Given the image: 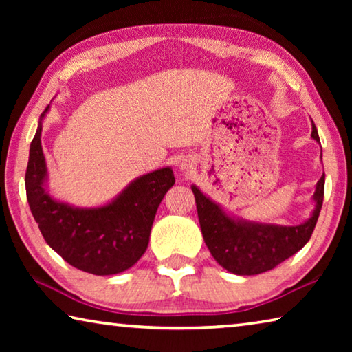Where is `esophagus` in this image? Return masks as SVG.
<instances>
[{
  "instance_id": "34e87169",
  "label": "esophagus",
  "mask_w": 352,
  "mask_h": 352,
  "mask_svg": "<svg viewBox=\"0 0 352 352\" xmlns=\"http://www.w3.org/2000/svg\"><path fill=\"white\" fill-rule=\"evenodd\" d=\"M180 168H182V170H190L192 169V163L188 162V160H184V162H182Z\"/></svg>"
}]
</instances>
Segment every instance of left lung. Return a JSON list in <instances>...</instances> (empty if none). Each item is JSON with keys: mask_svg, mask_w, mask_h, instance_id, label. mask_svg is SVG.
Instances as JSON below:
<instances>
[{"mask_svg": "<svg viewBox=\"0 0 352 352\" xmlns=\"http://www.w3.org/2000/svg\"><path fill=\"white\" fill-rule=\"evenodd\" d=\"M311 136L320 142L314 122ZM190 189L197 204L201 234L212 258L234 275H259L275 269L283 261L300 252L311 239L323 205L324 174L315 184L312 195L315 208L311 217L294 226L236 217L201 192L195 184Z\"/></svg>", "mask_w": 352, "mask_h": 352, "instance_id": "obj_1", "label": "left lung"}]
</instances>
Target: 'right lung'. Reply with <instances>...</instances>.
Returning a JSON list of instances; mask_svg holds the SVG:
<instances>
[{
  "mask_svg": "<svg viewBox=\"0 0 352 352\" xmlns=\"http://www.w3.org/2000/svg\"><path fill=\"white\" fill-rule=\"evenodd\" d=\"M50 105L41 113L29 148L26 195L45 241L82 272L105 276L135 265L144 254L152 223L166 192L174 186L172 168L157 169L130 182L115 199L100 206H74L47 190V166L41 129Z\"/></svg>",
  "mask_w": 352,
  "mask_h": 352,
  "instance_id": "add662e5",
  "label": "right lung"
}]
</instances>
